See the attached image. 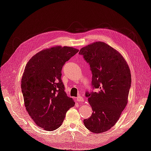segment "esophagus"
Instances as JSON below:
<instances>
[{
	"mask_svg": "<svg viewBox=\"0 0 151 151\" xmlns=\"http://www.w3.org/2000/svg\"><path fill=\"white\" fill-rule=\"evenodd\" d=\"M76 100L79 102H83L84 101V98L82 96H77L76 98Z\"/></svg>",
	"mask_w": 151,
	"mask_h": 151,
	"instance_id": "1",
	"label": "esophagus"
}]
</instances>
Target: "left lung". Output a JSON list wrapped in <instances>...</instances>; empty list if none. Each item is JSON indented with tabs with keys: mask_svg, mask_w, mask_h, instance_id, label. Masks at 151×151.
<instances>
[{
	"mask_svg": "<svg viewBox=\"0 0 151 151\" xmlns=\"http://www.w3.org/2000/svg\"><path fill=\"white\" fill-rule=\"evenodd\" d=\"M90 65L92 86L96 92L86 93L93 112L84 120L85 127L94 134L106 132L115 125L127 106L131 86L130 70L117 50L103 42H96L82 48Z\"/></svg>",
	"mask_w": 151,
	"mask_h": 151,
	"instance_id": "1",
	"label": "left lung"
}]
</instances>
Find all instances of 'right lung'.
Listing matches in <instances>:
<instances>
[{
    "mask_svg": "<svg viewBox=\"0 0 151 151\" xmlns=\"http://www.w3.org/2000/svg\"><path fill=\"white\" fill-rule=\"evenodd\" d=\"M79 52L70 47L55 46L42 50L27 63L21 79V89L27 111L38 127L57 129L67 111L74 106L61 80L65 63Z\"/></svg>",
    "mask_w": 151,
    "mask_h": 151,
    "instance_id": "1",
    "label": "right lung"
}]
</instances>
